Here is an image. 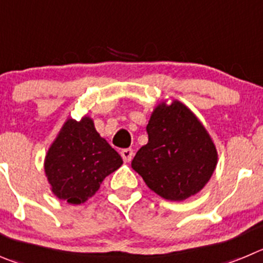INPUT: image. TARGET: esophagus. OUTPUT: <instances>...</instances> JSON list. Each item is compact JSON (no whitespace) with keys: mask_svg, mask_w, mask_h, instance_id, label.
<instances>
[{"mask_svg":"<svg viewBox=\"0 0 263 263\" xmlns=\"http://www.w3.org/2000/svg\"><path fill=\"white\" fill-rule=\"evenodd\" d=\"M120 156H122L124 162H129L134 158V151L132 149H123V151L120 152Z\"/></svg>","mask_w":263,"mask_h":263,"instance_id":"1","label":"esophagus"}]
</instances>
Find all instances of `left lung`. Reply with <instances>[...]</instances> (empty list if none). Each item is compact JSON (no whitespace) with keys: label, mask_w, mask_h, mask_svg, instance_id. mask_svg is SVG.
<instances>
[{"label":"left lung","mask_w":263,"mask_h":263,"mask_svg":"<svg viewBox=\"0 0 263 263\" xmlns=\"http://www.w3.org/2000/svg\"><path fill=\"white\" fill-rule=\"evenodd\" d=\"M148 144L132 159V168L162 198L183 201L200 192L218 163L209 132L183 102L154 107L146 126Z\"/></svg>","instance_id":"1"}]
</instances>
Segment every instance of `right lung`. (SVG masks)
<instances>
[{
    "instance_id": "add662e5",
    "label": "right lung",
    "mask_w": 263,
    "mask_h": 263,
    "mask_svg": "<svg viewBox=\"0 0 263 263\" xmlns=\"http://www.w3.org/2000/svg\"><path fill=\"white\" fill-rule=\"evenodd\" d=\"M123 159L95 128L93 119L67 118L44 161L50 190L60 200L79 205L92 197Z\"/></svg>"
}]
</instances>
